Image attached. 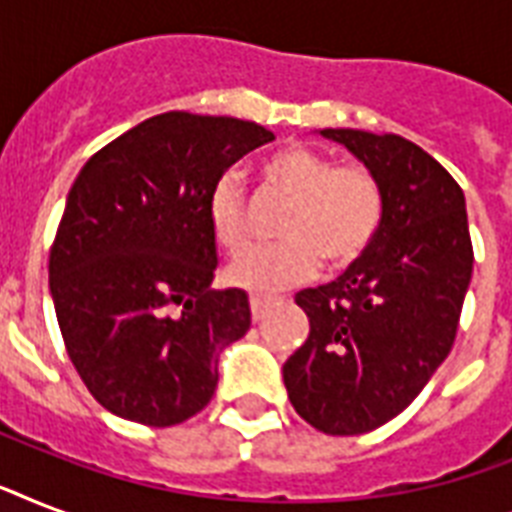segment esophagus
<instances>
[{
  "label": "esophagus",
  "instance_id": "esophagus-1",
  "mask_svg": "<svg viewBox=\"0 0 512 512\" xmlns=\"http://www.w3.org/2000/svg\"><path fill=\"white\" fill-rule=\"evenodd\" d=\"M271 305V297H263V295H252L249 297V308H252V319L260 321L265 316V308Z\"/></svg>",
  "mask_w": 512,
  "mask_h": 512
}]
</instances>
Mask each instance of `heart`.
Returning <instances> with one entry per match:
<instances>
[{
  "mask_svg": "<svg viewBox=\"0 0 512 512\" xmlns=\"http://www.w3.org/2000/svg\"><path fill=\"white\" fill-rule=\"evenodd\" d=\"M273 191L292 199L281 220L276 247L255 249L225 271V281L249 292H276L319 271L356 263L380 233L385 196L377 177L364 167H335L319 151L284 146L260 167ZM212 239L225 255H239L249 244L244 196L236 175H223L207 199Z\"/></svg>",
  "mask_w": 512,
  "mask_h": 512,
  "instance_id": "heart-1",
  "label": "heart"
}]
</instances>
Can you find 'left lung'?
Wrapping results in <instances>:
<instances>
[{
    "label": "left lung",
    "mask_w": 512,
    "mask_h": 512,
    "mask_svg": "<svg viewBox=\"0 0 512 512\" xmlns=\"http://www.w3.org/2000/svg\"><path fill=\"white\" fill-rule=\"evenodd\" d=\"M377 177L385 217L337 281L297 292L311 335L284 364L295 412L329 436L401 414L444 364L473 276L465 193L412 140L319 130Z\"/></svg>",
    "instance_id": "obj_1"
}]
</instances>
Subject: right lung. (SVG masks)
I'll return each instance as SVG.
<instances>
[{"label":"right lung","mask_w":512,"mask_h":512,"mask_svg":"<svg viewBox=\"0 0 512 512\" xmlns=\"http://www.w3.org/2000/svg\"><path fill=\"white\" fill-rule=\"evenodd\" d=\"M273 132L231 116H151L84 164L50 252L68 358L100 406L170 428L209 404L252 324L244 289H212V185Z\"/></svg>","instance_id":"add662e5"}]
</instances>
